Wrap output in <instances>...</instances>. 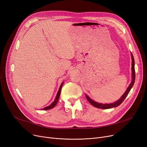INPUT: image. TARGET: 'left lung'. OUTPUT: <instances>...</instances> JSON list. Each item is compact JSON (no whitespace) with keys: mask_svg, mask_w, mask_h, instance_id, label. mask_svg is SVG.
<instances>
[{"mask_svg":"<svg viewBox=\"0 0 147 147\" xmlns=\"http://www.w3.org/2000/svg\"><path fill=\"white\" fill-rule=\"evenodd\" d=\"M131 55H132V82H131L130 84H129V86H128L127 90H126V92H125V94H123L121 97L116 102H115L114 103H111V104H101V103H98L94 101H93L92 99H90L87 95H85L86 99H88V101L93 106H94L95 107L98 108V109H111V108L113 107H118L119 105H120L124 101L125 99L126 98V96H127L128 94L129 93V92L130 90V89H132V88L133 87L134 83H135V60H134V56L132 55V53H131Z\"/></svg>","mask_w":147,"mask_h":147,"instance_id":"1","label":"left lung"}]
</instances>
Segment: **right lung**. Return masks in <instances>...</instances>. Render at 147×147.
I'll return each instance as SVG.
<instances>
[{
    "label": "right lung",
    "instance_id": "obj_1",
    "mask_svg": "<svg viewBox=\"0 0 147 147\" xmlns=\"http://www.w3.org/2000/svg\"><path fill=\"white\" fill-rule=\"evenodd\" d=\"M63 82L61 84V86H60L59 89V90H58V92L57 95V96H56V98H55V100H54V101H53L49 106H48V107H45V108H43V109H42V110H47L52 109H53V108L57 105V102H58V99H59V96H60V93H61V88H62V86H63Z\"/></svg>",
    "mask_w": 147,
    "mask_h": 147
}]
</instances>
